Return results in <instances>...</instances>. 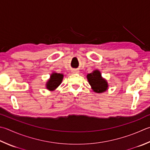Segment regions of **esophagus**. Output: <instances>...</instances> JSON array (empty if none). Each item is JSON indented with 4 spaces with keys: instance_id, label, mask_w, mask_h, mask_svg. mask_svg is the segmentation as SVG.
I'll list each match as a JSON object with an SVG mask.
<instances>
[{
    "instance_id": "esophagus-1",
    "label": "esophagus",
    "mask_w": 150,
    "mask_h": 150,
    "mask_svg": "<svg viewBox=\"0 0 150 150\" xmlns=\"http://www.w3.org/2000/svg\"><path fill=\"white\" fill-rule=\"evenodd\" d=\"M72 72L73 73V74H77V73H79V71H78V70L74 69V70H72Z\"/></svg>"
}]
</instances>
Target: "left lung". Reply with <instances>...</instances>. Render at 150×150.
<instances>
[{"label":"left lung","mask_w":150,"mask_h":150,"mask_svg":"<svg viewBox=\"0 0 150 150\" xmlns=\"http://www.w3.org/2000/svg\"><path fill=\"white\" fill-rule=\"evenodd\" d=\"M87 79L93 91L97 93H102L108 89V81L103 78L98 70H95L89 74H87Z\"/></svg>","instance_id":"left-lung-1"}]
</instances>
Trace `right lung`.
Masks as SVG:
<instances>
[{"mask_svg": "<svg viewBox=\"0 0 150 150\" xmlns=\"http://www.w3.org/2000/svg\"><path fill=\"white\" fill-rule=\"evenodd\" d=\"M64 75L63 74H59L53 72L50 75V78L47 81L46 83V87L47 90L50 91H53L55 90L60 86L62 83Z\"/></svg>", "mask_w": 150, "mask_h": 150, "instance_id": "1", "label": "right lung"}]
</instances>
